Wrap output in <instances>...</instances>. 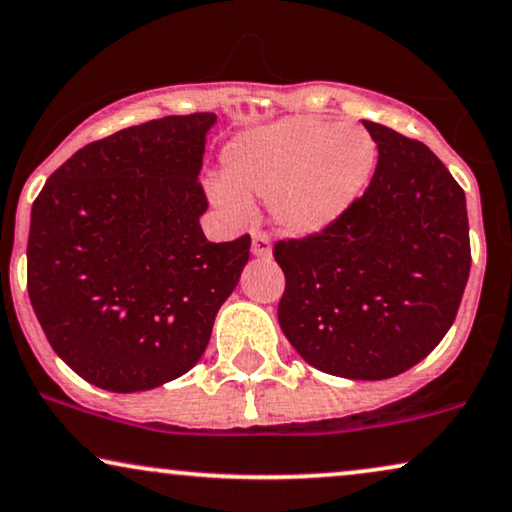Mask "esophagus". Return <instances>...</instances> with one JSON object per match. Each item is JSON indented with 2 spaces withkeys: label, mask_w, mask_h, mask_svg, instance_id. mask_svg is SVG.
<instances>
[{
  "label": "esophagus",
  "mask_w": 512,
  "mask_h": 512,
  "mask_svg": "<svg viewBox=\"0 0 512 512\" xmlns=\"http://www.w3.org/2000/svg\"><path fill=\"white\" fill-rule=\"evenodd\" d=\"M252 255L255 257L271 255V238L267 231H255V234H252Z\"/></svg>",
  "instance_id": "esophagus-1"
}]
</instances>
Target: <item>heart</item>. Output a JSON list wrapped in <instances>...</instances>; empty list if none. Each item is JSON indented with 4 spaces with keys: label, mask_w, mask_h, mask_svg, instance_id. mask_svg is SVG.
<instances>
[{
    "label": "heart",
    "mask_w": 512,
    "mask_h": 512,
    "mask_svg": "<svg viewBox=\"0 0 512 512\" xmlns=\"http://www.w3.org/2000/svg\"><path fill=\"white\" fill-rule=\"evenodd\" d=\"M222 163L224 181L212 186L219 208L243 215L245 196L269 198L288 234L309 236L357 203L378 165V146L361 127L290 118L238 134Z\"/></svg>",
    "instance_id": "heart-1"
}]
</instances>
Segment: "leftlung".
<instances>
[{
  "instance_id": "8db88e82",
  "label": "left lung",
  "mask_w": 512,
  "mask_h": 512,
  "mask_svg": "<svg viewBox=\"0 0 512 512\" xmlns=\"http://www.w3.org/2000/svg\"><path fill=\"white\" fill-rule=\"evenodd\" d=\"M378 165L357 203L319 234L274 245L278 323L323 373L409 371L454 323L470 274L465 193L423 141L364 120Z\"/></svg>"
}]
</instances>
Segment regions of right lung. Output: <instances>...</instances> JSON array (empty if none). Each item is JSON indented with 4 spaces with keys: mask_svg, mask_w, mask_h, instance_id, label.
<instances>
[{
    "mask_svg": "<svg viewBox=\"0 0 512 512\" xmlns=\"http://www.w3.org/2000/svg\"><path fill=\"white\" fill-rule=\"evenodd\" d=\"M215 113L165 115L80 148L32 203L28 295L49 345L101 390L191 371L250 257L212 243L198 181Z\"/></svg>",
    "mask_w": 512,
    "mask_h": 512,
    "instance_id": "right-lung-1",
    "label": "right lung"
}]
</instances>
